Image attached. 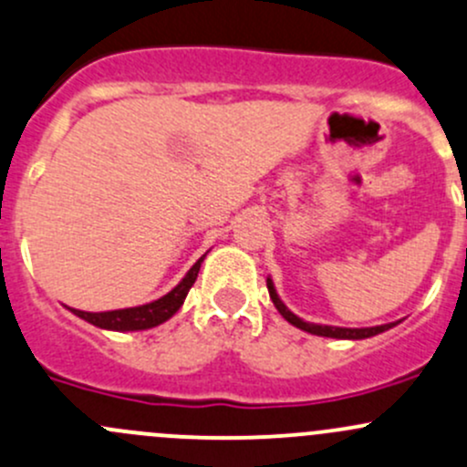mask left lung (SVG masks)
Instances as JSON below:
<instances>
[{
	"label": "left lung",
	"instance_id": "8db88e82",
	"mask_svg": "<svg viewBox=\"0 0 467 467\" xmlns=\"http://www.w3.org/2000/svg\"><path fill=\"white\" fill-rule=\"evenodd\" d=\"M266 286H268V293H271V299H273L275 308H277V311L282 313L284 320H288V322L293 324V327L302 328V331L313 333V336L337 337V340H362V337L378 336V333H382V331H387V328L394 327V322H391V324H380V327H369V328H342V327H327V324H308V322L299 320L296 313H291L286 306H284V302H282V299H279L277 293H275V286H273L271 279H266Z\"/></svg>",
	"mask_w": 467,
	"mask_h": 467
}]
</instances>
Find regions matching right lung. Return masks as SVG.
<instances>
[{"label": "right lung", "instance_id": "1", "mask_svg": "<svg viewBox=\"0 0 467 467\" xmlns=\"http://www.w3.org/2000/svg\"><path fill=\"white\" fill-rule=\"evenodd\" d=\"M203 257L190 268L188 275H185L183 282H181L179 286L171 288L168 296L156 299V302L143 304V306L118 308V311H105V313H89V311H78V308H73V313H76L78 317H82V320L91 322L93 327L111 328V331H140V328H151L156 327V324H163L181 308L185 296H188V291L196 282V275H199Z\"/></svg>", "mask_w": 467, "mask_h": 467}]
</instances>
